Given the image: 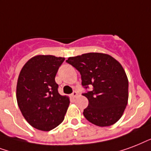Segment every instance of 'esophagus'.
I'll list each match as a JSON object with an SVG mask.
<instances>
[{
	"label": "esophagus",
	"instance_id": "esophagus-1",
	"mask_svg": "<svg viewBox=\"0 0 151 151\" xmlns=\"http://www.w3.org/2000/svg\"><path fill=\"white\" fill-rule=\"evenodd\" d=\"M77 96H78V93L76 91H73V93L72 94V98H76Z\"/></svg>",
	"mask_w": 151,
	"mask_h": 151
}]
</instances>
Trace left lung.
I'll return each mask as SVG.
<instances>
[{"label": "left lung", "instance_id": "left-lung-1", "mask_svg": "<svg viewBox=\"0 0 151 151\" xmlns=\"http://www.w3.org/2000/svg\"><path fill=\"white\" fill-rule=\"evenodd\" d=\"M81 75L82 85L91 91L83 94L88 99L83 115L99 127L113 125L122 116L128 100V79L122 65L110 55L88 52L66 60Z\"/></svg>", "mask_w": 151, "mask_h": 151}]
</instances>
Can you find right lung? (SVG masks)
Returning <instances> with one entry per match:
<instances>
[{
    "mask_svg": "<svg viewBox=\"0 0 151 151\" xmlns=\"http://www.w3.org/2000/svg\"><path fill=\"white\" fill-rule=\"evenodd\" d=\"M65 57L37 55L23 65L16 86V99L23 117L33 128L48 132L62 123L69 98L60 95L55 76Z\"/></svg>",
    "mask_w": 151,
    "mask_h": 151,
    "instance_id": "right-lung-1",
    "label": "right lung"
}]
</instances>
